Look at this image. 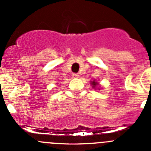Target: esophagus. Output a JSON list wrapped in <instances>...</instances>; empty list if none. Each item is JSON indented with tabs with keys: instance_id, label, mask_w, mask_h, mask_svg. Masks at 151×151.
I'll use <instances>...</instances> for the list:
<instances>
[{
	"instance_id": "34e87169",
	"label": "esophagus",
	"mask_w": 151,
	"mask_h": 151,
	"mask_svg": "<svg viewBox=\"0 0 151 151\" xmlns=\"http://www.w3.org/2000/svg\"><path fill=\"white\" fill-rule=\"evenodd\" d=\"M72 76H73V78H78L79 77V75L78 74V73H73V75H72Z\"/></svg>"
}]
</instances>
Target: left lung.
<instances>
[{"label": "left lung", "mask_w": 151, "mask_h": 151, "mask_svg": "<svg viewBox=\"0 0 151 151\" xmlns=\"http://www.w3.org/2000/svg\"><path fill=\"white\" fill-rule=\"evenodd\" d=\"M97 84H98V83H97V82H94H94H91L92 87H93V88H95V87H96V85H97Z\"/></svg>", "instance_id": "1"}]
</instances>
